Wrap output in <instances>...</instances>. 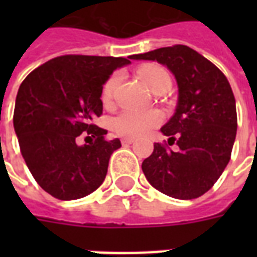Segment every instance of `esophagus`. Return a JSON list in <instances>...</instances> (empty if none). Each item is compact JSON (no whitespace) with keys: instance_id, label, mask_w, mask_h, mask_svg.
I'll use <instances>...</instances> for the list:
<instances>
[{"instance_id":"1","label":"esophagus","mask_w":257,"mask_h":257,"mask_svg":"<svg viewBox=\"0 0 257 257\" xmlns=\"http://www.w3.org/2000/svg\"><path fill=\"white\" fill-rule=\"evenodd\" d=\"M121 143H122V145H132V143H134V139H132V138H123V139L121 140Z\"/></svg>"}]
</instances>
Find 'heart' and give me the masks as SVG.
Wrapping results in <instances>:
<instances>
[{
	"label": "heart",
	"instance_id": "obj_1",
	"mask_svg": "<svg viewBox=\"0 0 257 257\" xmlns=\"http://www.w3.org/2000/svg\"><path fill=\"white\" fill-rule=\"evenodd\" d=\"M139 77L145 82L146 86L154 92L158 93L161 90H169L172 85V79L167 70L161 66L157 64H147L139 68ZM119 82V75L112 74L110 75L107 81L101 88V100L104 103H108L111 100L112 93L117 88ZM162 121V115L160 111L156 110H123L115 117L112 118L111 126L112 131L119 136L125 138H138L143 135L149 134L150 131L158 126Z\"/></svg>",
	"mask_w": 257,
	"mask_h": 257
}]
</instances>
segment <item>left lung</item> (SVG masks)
Returning <instances> with one entry per match:
<instances>
[{
	"mask_svg": "<svg viewBox=\"0 0 257 257\" xmlns=\"http://www.w3.org/2000/svg\"><path fill=\"white\" fill-rule=\"evenodd\" d=\"M136 60H157L175 75L179 88L176 111L161 128L167 143L142 164L146 179L158 191L178 199H194L213 187L231 158L237 135V108L226 75L186 45L160 48L134 55Z\"/></svg>",
	"mask_w": 257,
	"mask_h": 257,
	"instance_id": "obj_1",
	"label": "left lung"
}]
</instances>
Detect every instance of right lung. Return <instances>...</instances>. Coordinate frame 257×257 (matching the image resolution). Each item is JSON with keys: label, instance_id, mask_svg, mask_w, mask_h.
<instances>
[{"label": "right lung", "instance_id": "add662e5", "mask_svg": "<svg viewBox=\"0 0 257 257\" xmlns=\"http://www.w3.org/2000/svg\"><path fill=\"white\" fill-rule=\"evenodd\" d=\"M132 59V56H129ZM125 58L64 55L33 70L20 84L14 126L33 178L62 201L93 193L106 178L119 139L93 123L103 112L101 88ZM81 136L90 144L79 146Z\"/></svg>", "mask_w": 257, "mask_h": 257}]
</instances>
